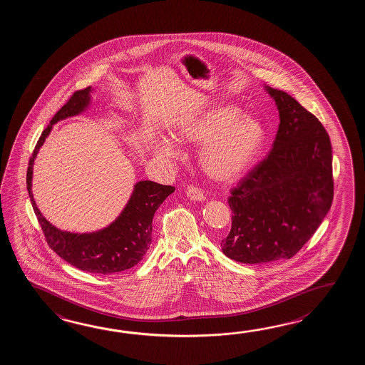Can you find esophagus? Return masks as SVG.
<instances>
[{
	"instance_id": "1",
	"label": "esophagus",
	"mask_w": 365,
	"mask_h": 365,
	"mask_svg": "<svg viewBox=\"0 0 365 365\" xmlns=\"http://www.w3.org/2000/svg\"><path fill=\"white\" fill-rule=\"evenodd\" d=\"M186 195H187V198H190V200L194 202H202L206 200L205 194L202 193L201 189H198L197 186H187Z\"/></svg>"
}]
</instances>
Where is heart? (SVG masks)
Masks as SVG:
<instances>
[{"mask_svg":"<svg viewBox=\"0 0 365 365\" xmlns=\"http://www.w3.org/2000/svg\"><path fill=\"white\" fill-rule=\"evenodd\" d=\"M173 135L185 143H202L200 163L211 179L233 182L253 165L264 140L262 124L252 116H241L231 106H217L198 115L180 120ZM156 153L163 158H176L179 148L170 138H163Z\"/></svg>","mask_w":365,"mask_h":365,"instance_id":"b5f03b06","label":"heart"}]
</instances>
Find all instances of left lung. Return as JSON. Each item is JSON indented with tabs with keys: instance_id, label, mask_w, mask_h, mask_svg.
I'll list each match as a JSON object with an SVG mask.
<instances>
[{
	"instance_id": "left-lung-1",
	"label": "left lung",
	"mask_w": 365,
	"mask_h": 365,
	"mask_svg": "<svg viewBox=\"0 0 365 365\" xmlns=\"http://www.w3.org/2000/svg\"><path fill=\"white\" fill-rule=\"evenodd\" d=\"M279 110L266 159L231 190L232 227L220 247L241 264L295 256L331 207L333 153L317 117L291 95L264 86Z\"/></svg>"
}]
</instances>
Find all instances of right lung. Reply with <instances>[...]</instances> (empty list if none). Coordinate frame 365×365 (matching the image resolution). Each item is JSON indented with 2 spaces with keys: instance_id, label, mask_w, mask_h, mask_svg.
<instances>
[{
  "instance_id": "obj_1",
  "label": "right lung",
  "mask_w": 365,
  "mask_h": 365,
  "mask_svg": "<svg viewBox=\"0 0 365 365\" xmlns=\"http://www.w3.org/2000/svg\"><path fill=\"white\" fill-rule=\"evenodd\" d=\"M91 93L93 88L87 87L73 93L68 103L51 120L46 130L41 133L29 163L27 190L49 248L79 270L106 275L130 269L146 255L151 244L154 214L164 200L175 192V187L150 180L138 181L116 220L96 232L61 231L41 215L32 194L34 162L53 125L68 117L77 116L88 108Z\"/></svg>"
}]
</instances>
